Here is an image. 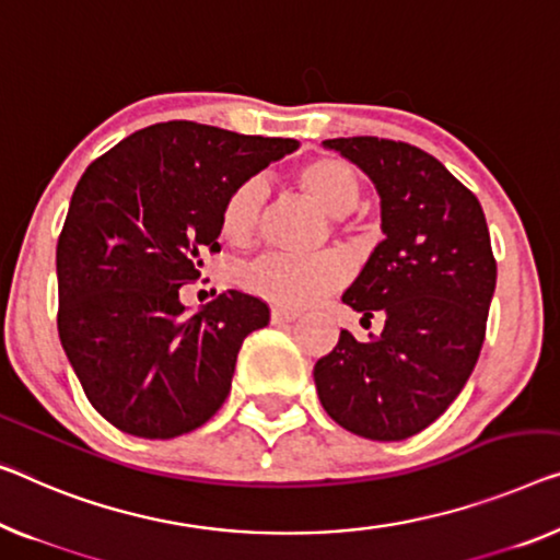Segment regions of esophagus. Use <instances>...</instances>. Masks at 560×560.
<instances>
[{
    "label": "esophagus",
    "mask_w": 560,
    "mask_h": 560,
    "mask_svg": "<svg viewBox=\"0 0 560 560\" xmlns=\"http://www.w3.org/2000/svg\"><path fill=\"white\" fill-rule=\"evenodd\" d=\"M294 319H299V312H294V308H287V306L271 308V324H289Z\"/></svg>",
    "instance_id": "esophagus-1"
}]
</instances>
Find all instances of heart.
<instances>
[{
  "instance_id": "heart-1",
  "label": "heart",
  "mask_w": 560,
  "mask_h": 560,
  "mask_svg": "<svg viewBox=\"0 0 560 560\" xmlns=\"http://www.w3.org/2000/svg\"><path fill=\"white\" fill-rule=\"evenodd\" d=\"M296 183L308 198H314L334 219H345L362 198V186L354 168L339 158H316L302 165ZM266 186L261 178L238 183L223 200L221 231L231 244L244 246L254 238L261 223ZM347 279V264L337 254L291 256L264 254L244 271V283L258 296L281 306H308L341 287Z\"/></svg>"
}]
</instances>
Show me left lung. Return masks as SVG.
Listing matches in <instances>:
<instances>
[{"mask_svg":"<svg viewBox=\"0 0 560 560\" xmlns=\"http://www.w3.org/2000/svg\"><path fill=\"white\" fill-rule=\"evenodd\" d=\"M324 148L366 173L380 194L382 233L341 302L385 329L314 364L322 407L360 438L392 442L428 428L460 395L486 339L495 258L486 213L424 150L385 138H334Z\"/></svg>","mask_w":560,"mask_h":560,"instance_id":"obj_1","label":"left lung"}]
</instances>
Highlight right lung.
<instances>
[{
  "mask_svg": "<svg viewBox=\"0 0 560 560\" xmlns=\"http://www.w3.org/2000/svg\"><path fill=\"white\" fill-rule=\"evenodd\" d=\"M296 148L171 120L82 173L57 241V329L90 405L118 430L171 440L226 402L238 349L269 306L231 289L188 314L180 287L221 248L231 190Z\"/></svg>",
  "mask_w": 560,
  "mask_h": 560,
  "instance_id": "right-lung-1",
  "label": "right lung"
}]
</instances>
